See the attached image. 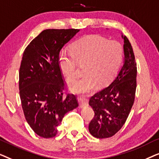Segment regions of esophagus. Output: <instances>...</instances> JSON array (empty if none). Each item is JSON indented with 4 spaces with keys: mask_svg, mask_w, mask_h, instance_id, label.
<instances>
[{
    "mask_svg": "<svg viewBox=\"0 0 159 159\" xmlns=\"http://www.w3.org/2000/svg\"><path fill=\"white\" fill-rule=\"evenodd\" d=\"M80 108L87 107L88 106V100L85 97L81 96L80 98Z\"/></svg>",
    "mask_w": 159,
    "mask_h": 159,
    "instance_id": "esophagus-1",
    "label": "esophagus"
}]
</instances>
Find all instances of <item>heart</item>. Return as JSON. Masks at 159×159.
<instances>
[{
  "mask_svg": "<svg viewBox=\"0 0 159 159\" xmlns=\"http://www.w3.org/2000/svg\"><path fill=\"white\" fill-rule=\"evenodd\" d=\"M124 50L117 41L98 35H90L76 41L72 51L62 50L58 56L59 68L67 81L73 82L78 74V63L84 64L85 73L73 84L77 93H88L97 84L103 86L116 75L123 59Z\"/></svg>",
  "mask_w": 159,
  "mask_h": 159,
  "instance_id": "heart-1",
  "label": "heart"
}]
</instances>
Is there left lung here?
Returning a JSON list of instances; mask_svg holds the SVG:
<instances>
[{"label":"left lung","instance_id":"1","mask_svg":"<svg viewBox=\"0 0 159 159\" xmlns=\"http://www.w3.org/2000/svg\"><path fill=\"white\" fill-rule=\"evenodd\" d=\"M121 38L125 53L123 66L109 85L95 93L89 101L95 113L89 124V132L96 138L114 135L125 125L134 103L137 64L131 43L126 36Z\"/></svg>","mask_w":159,"mask_h":159}]
</instances>
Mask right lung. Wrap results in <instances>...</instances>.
Here are the masks:
<instances>
[{
    "instance_id": "1",
    "label": "right lung",
    "mask_w": 159,
    "mask_h": 159,
    "mask_svg": "<svg viewBox=\"0 0 159 159\" xmlns=\"http://www.w3.org/2000/svg\"><path fill=\"white\" fill-rule=\"evenodd\" d=\"M80 30H43L24 51L19 68V95L25 119L38 135L53 138L67 112L78 106L77 97L64 93L58 65L64 45Z\"/></svg>"
}]
</instances>
